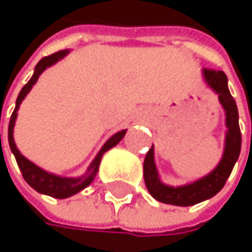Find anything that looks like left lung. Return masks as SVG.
<instances>
[{"mask_svg":"<svg viewBox=\"0 0 252 252\" xmlns=\"http://www.w3.org/2000/svg\"><path fill=\"white\" fill-rule=\"evenodd\" d=\"M203 76L206 83L219 94V102L226 114V137H225V150L219 165L209 174L191 184L182 187H169L160 182L158 169L155 165V153L153 146L147 152L143 171H144V182L152 194L160 203L174 204V206H194L207 198L216 195L223 187L230 175L241 152V129L238 123V108L236 102L232 97L227 89V77L223 71L219 70H203Z\"/></svg>","mask_w":252,"mask_h":252,"instance_id":"obj_1","label":"left lung"}]
</instances>
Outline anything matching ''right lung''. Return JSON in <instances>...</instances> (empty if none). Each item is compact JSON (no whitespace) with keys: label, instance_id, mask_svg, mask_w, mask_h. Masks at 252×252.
<instances>
[{"label":"right lung","instance_id":"add662e5","mask_svg":"<svg viewBox=\"0 0 252 252\" xmlns=\"http://www.w3.org/2000/svg\"><path fill=\"white\" fill-rule=\"evenodd\" d=\"M68 54V51H60V52H55L52 55H48L45 58H42L36 68H34V73L32 78L27 81V84L23 86L22 92L19 93V97L16 100V108L11 114V118H10V124H8V143H10V149L17 160V165L22 171V175L25 178V181L33 188L36 189L37 192L40 194H46V195H51L54 198H67V197H71L77 194L78 191H81L83 188H86L87 185L92 184V181L94 179V175L97 174L99 171V165H100V159L103 156L105 152H108L109 149H112L114 146H117L123 137L126 135V129L123 131H118L117 134H114L105 144L103 147L100 149V152L97 153V156L94 158V160L90 163L87 172L80 178H63V176L54 175V174H49L43 169H40L39 166H36L34 163H32L30 160H27L25 156L19 152V149L16 147V143H14V137H13V131H14V124H16V118H17V111H19V106L20 103L23 102V99L26 97V94L30 92V89L33 87V84L37 81L39 76L51 65H54L55 63H58L61 58H64L65 55ZM1 137V135H0ZM1 141V140H0Z\"/></svg>","mask_w":252,"mask_h":252}]
</instances>
